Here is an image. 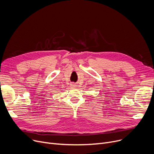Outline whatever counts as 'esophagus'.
<instances>
[{"instance_id": "esophagus-1", "label": "esophagus", "mask_w": 154, "mask_h": 154, "mask_svg": "<svg viewBox=\"0 0 154 154\" xmlns=\"http://www.w3.org/2000/svg\"><path fill=\"white\" fill-rule=\"evenodd\" d=\"M71 86L73 87H77V85L75 84H72Z\"/></svg>"}]
</instances>
